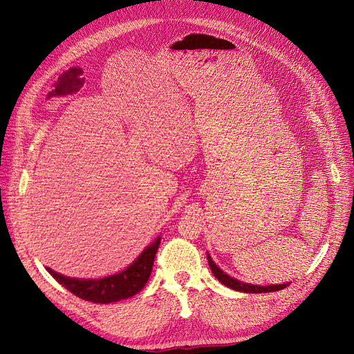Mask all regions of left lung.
<instances>
[{"label":"left lung","instance_id":"1","mask_svg":"<svg viewBox=\"0 0 354 354\" xmlns=\"http://www.w3.org/2000/svg\"><path fill=\"white\" fill-rule=\"evenodd\" d=\"M207 259H208V264H209V269L214 273V276L217 277V279L230 289H234V291H239V292H246V294H259V292H276V291H281V289L286 288L289 285V282L286 283H279V285H252V283H245L242 281L234 279V277L229 276L227 273H224L220 267L212 261L211 255L207 254Z\"/></svg>","mask_w":354,"mask_h":354}]
</instances>
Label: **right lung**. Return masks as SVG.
Here are the masks:
<instances>
[{"label":"right lung","instance_id":"add662e5","mask_svg":"<svg viewBox=\"0 0 354 354\" xmlns=\"http://www.w3.org/2000/svg\"><path fill=\"white\" fill-rule=\"evenodd\" d=\"M159 243L160 236H158L151 245H147L142 254L124 270L100 277V279H80V277L63 276L51 270L50 267H46V269L60 285L65 286L73 295L85 299V301L100 304L121 301V299L130 298L140 292L147 283L149 276L152 273V266Z\"/></svg>","mask_w":354,"mask_h":354}]
</instances>
